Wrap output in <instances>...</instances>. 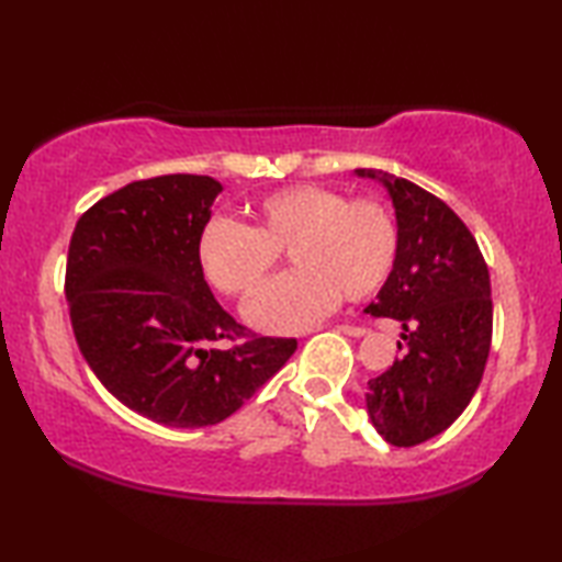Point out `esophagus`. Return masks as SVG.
Returning <instances> with one entry per match:
<instances>
[{
    "label": "esophagus",
    "mask_w": 562,
    "mask_h": 562,
    "mask_svg": "<svg viewBox=\"0 0 562 562\" xmlns=\"http://www.w3.org/2000/svg\"><path fill=\"white\" fill-rule=\"evenodd\" d=\"M337 329L345 331V335H349V337H364L369 331L367 327H357V325H337Z\"/></svg>",
    "instance_id": "esophagus-1"
}]
</instances>
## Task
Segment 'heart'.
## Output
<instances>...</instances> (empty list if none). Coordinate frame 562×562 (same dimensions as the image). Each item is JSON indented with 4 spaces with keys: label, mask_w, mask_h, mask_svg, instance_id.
<instances>
[{
    "label": "heart",
    "mask_w": 562,
    "mask_h": 562,
    "mask_svg": "<svg viewBox=\"0 0 562 562\" xmlns=\"http://www.w3.org/2000/svg\"><path fill=\"white\" fill-rule=\"evenodd\" d=\"M250 221L245 227L213 217L198 235V265L217 292L245 297L288 250L294 270L262 284L245 304V319L260 331L315 325L341 294H374L396 265V221L372 198L347 201L339 190L300 183L265 195L250 207Z\"/></svg>",
    "instance_id": "obj_1"
}]
</instances>
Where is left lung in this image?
<instances>
[{
    "mask_svg": "<svg viewBox=\"0 0 562 562\" xmlns=\"http://www.w3.org/2000/svg\"><path fill=\"white\" fill-rule=\"evenodd\" d=\"M357 176L386 188L398 227L396 265L367 312L402 322L406 341L404 357L367 382V414L384 441L416 446L449 429L481 384L491 278L469 227L429 190L384 170Z\"/></svg>",
    "mask_w": 562,
    "mask_h": 562,
    "instance_id": "obj_1",
    "label": "left lung"
}]
</instances>
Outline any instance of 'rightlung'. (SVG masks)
Wrapping results in <instances>:
<instances>
[{
    "label": "right lung",
    "mask_w": 562,
    "mask_h": 562,
    "mask_svg": "<svg viewBox=\"0 0 562 562\" xmlns=\"http://www.w3.org/2000/svg\"><path fill=\"white\" fill-rule=\"evenodd\" d=\"M223 186L173 173L123 186L74 227L66 260L76 345L131 412L198 429L245 404L297 349V339L245 335L198 265V235Z\"/></svg>",
    "instance_id": "1"
}]
</instances>
